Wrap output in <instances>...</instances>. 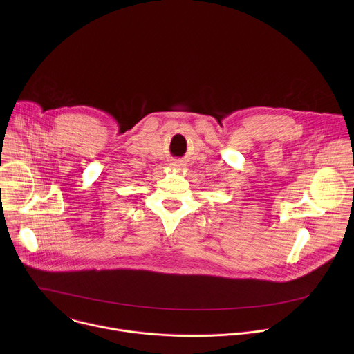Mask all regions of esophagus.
Returning <instances> with one entry per match:
<instances>
[{
  "instance_id": "esophagus-1",
  "label": "esophagus",
  "mask_w": 354,
  "mask_h": 354,
  "mask_svg": "<svg viewBox=\"0 0 354 354\" xmlns=\"http://www.w3.org/2000/svg\"><path fill=\"white\" fill-rule=\"evenodd\" d=\"M172 165H174L175 168H179L182 164H180V162H172Z\"/></svg>"
}]
</instances>
